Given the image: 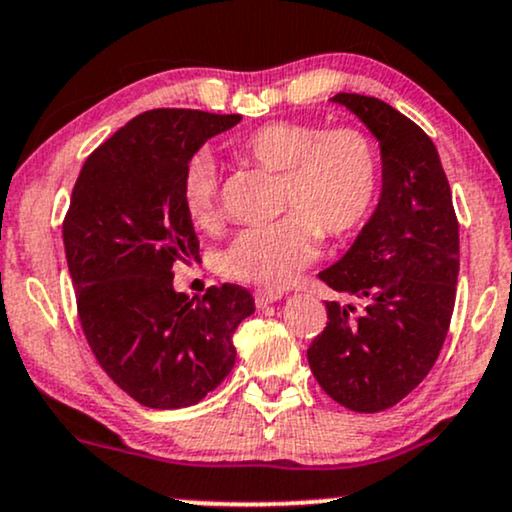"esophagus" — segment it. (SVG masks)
<instances>
[{"label": "esophagus", "instance_id": "1", "mask_svg": "<svg viewBox=\"0 0 512 512\" xmlns=\"http://www.w3.org/2000/svg\"><path fill=\"white\" fill-rule=\"evenodd\" d=\"M276 300H281L279 291H255V305L257 307H267V305L276 303Z\"/></svg>", "mask_w": 512, "mask_h": 512}]
</instances>
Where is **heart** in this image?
I'll return each instance as SVG.
<instances>
[{"mask_svg":"<svg viewBox=\"0 0 512 512\" xmlns=\"http://www.w3.org/2000/svg\"><path fill=\"white\" fill-rule=\"evenodd\" d=\"M233 152L281 171V219L250 226L219 252L217 269L231 281L281 288L312 262L317 240L355 231L372 212L381 183L379 147L355 126L272 121L233 140ZM178 200L197 229L217 219V166L195 152L178 178Z\"/></svg>","mask_w":512,"mask_h":512,"instance_id":"b5f03b06","label":"heart"}]
</instances>
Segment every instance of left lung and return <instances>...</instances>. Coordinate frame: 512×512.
<instances>
[{"mask_svg":"<svg viewBox=\"0 0 512 512\" xmlns=\"http://www.w3.org/2000/svg\"><path fill=\"white\" fill-rule=\"evenodd\" d=\"M374 133L384 183L372 219L334 267L319 272L346 300H326L307 362L326 396L381 412L422 384L446 341L460 269L458 217L427 133L377 97H331Z\"/></svg>","mask_w":512,"mask_h":512,"instance_id":"8db88e82","label":"left lung"}]
</instances>
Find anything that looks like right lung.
Masks as SVG:
<instances>
[{"instance_id":"add662e5","label":"right lung","mask_w":512,"mask_h":512,"mask_svg":"<svg viewBox=\"0 0 512 512\" xmlns=\"http://www.w3.org/2000/svg\"><path fill=\"white\" fill-rule=\"evenodd\" d=\"M240 114L150 109L85 159L64 217V248L85 341L109 379L145 408L200 403L236 365L233 334L255 312L236 283L190 300L176 262L200 252L178 200L183 164Z\"/></svg>"}]
</instances>
